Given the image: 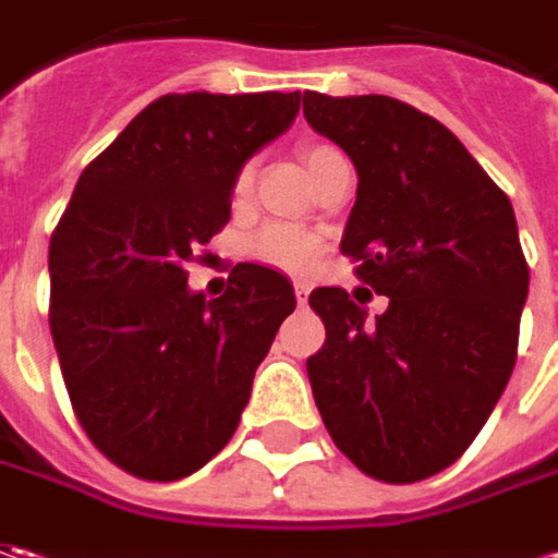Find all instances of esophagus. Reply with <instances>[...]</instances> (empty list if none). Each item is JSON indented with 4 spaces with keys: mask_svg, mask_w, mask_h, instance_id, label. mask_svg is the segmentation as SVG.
<instances>
[{
    "mask_svg": "<svg viewBox=\"0 0 558 558\" xmlns=\"http://www.w3.org/2000/svg\"><path fill=\"white\" fill-rule=\"evenodd\" d=\"M294 298H298V304H301V307L307 304V298H311V286H307L304 279H298V282H294Z\"/></svg>",
    "mask_w": 558,
    "mask_h": 558,
    "instance_id": "1",
    "label": "esophagus"
}]
</instances>
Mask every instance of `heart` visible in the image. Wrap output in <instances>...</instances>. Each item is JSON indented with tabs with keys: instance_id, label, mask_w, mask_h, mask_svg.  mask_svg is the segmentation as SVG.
<instances>
[{
	"instance_id": "heart-1",
	"label": "heart",
	"mask_w": 558,
	"mask_h": 558,
	"mask_svg": "<svg viewBox=\"0 0 558 558\" xmlns=\"http://www.w3.org/2000/svg\"><path fill=\"white\" fill-rule=\"evenodd\" d=\"M301 158H304V163L311 167V173L316 177L326 163L338 158V151H335L332 145H319L316 142V145H304L301 148ZM251 185H254V163H245L239 170V177H235V185H232L235 198H245L247 192H251ZM319 247H323V239L313 229H304V226L294 223H267L254 235L251 254L257 260L269 264V267L286 269V272H307L313 267V260H316V254H319Z\"/></svg>"
}]
</instances>
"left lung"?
<instances>
[{
	"mask_svg": "<svg viewBox=\"0 0 558 558\" xmlns=\"http://www.w3.org/2000/svg\"><path fill=\"white\" fill-rule=\"evenodd\" d=\"M304 118L354 161L341 254L391 301L369 323L344 289L313 291L326 326L307 360L313 400L369 478H432L482 432L515 366L527 264L512 204L444 123L407 101L304 93Z\"/></svg>",
	"mask_w": 558,
	"mask_h": 558,
	"instance_id": "obj_1",
	"label": "left lung"
}]
</instances>
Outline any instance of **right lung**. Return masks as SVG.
Instances as JSON below:
<instances>
[{"mask_svg":"<svg viewBox=\"0 0 558 558\" xmlns=\"http://www.w3.org/2000/svg\"><path fill=\"white\" fill-rule=\"evenodd\" d=\"M301 93L155 98L76 180L49 242V329L76 422L108 460L177 482L223 450L282 319L289 279L235 264L207 301L185 264L229 223L242 163Z\"/></svg>","mask_w":558,"mask_h":558,"instance_id":"obj_1","label":"right lung"}]
</instances>
